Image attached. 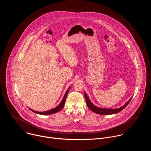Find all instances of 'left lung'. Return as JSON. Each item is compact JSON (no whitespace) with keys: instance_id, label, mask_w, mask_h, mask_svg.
<instances>
[{"instance_id":"8db88e82","label":"left lung","mask_w":151,"mask_h":151,"mask_svg":"<svg viewBox=\"0 0 151 151\" xmlns=\"http://www.w3.org/2000/svg\"><path fill=\"white\" fill-rule=\"evenodd\" d=\"M84 96H85V99L86 102H87V104L90 108V109L91 111H93V112L97 114H100V115H112V114H116L121 112L128 105V104L130 103L132 99L133 98V96H132L122 106L119 107V108L109 109V108H103V107H97L96 105H94L91 101V100H90L87 94H86L85 92H84Z\"/></svg>"}]
</instances>
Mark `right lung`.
<instances>
[{"instance_id": "add662e5", "label": "right lung", "mask_w": 151, "mask_h": 151, "mask_svg": "<svg viewBox=\"0 0 151 151\" xmlns=\"http://www.w3.org/2000/svg\"><path fill=\"white\" fill-rule=\"evenodd\" d=\"M71 87V86H70V87L68 88V89L67 90L65 94H64L61 101L60 102V103L57 106L55 107H54V108L52 109H50L49 111H45V112H37V111H33L30 108H29L30 111H32L33 112L35 113V114H39V115H51V114H55V113H57L58 112V111H60V110H61V109L63 108V107H64V104H65V101H66V97L68 96V94L69 91V90Z\"/></svg>"}]
</instances>
